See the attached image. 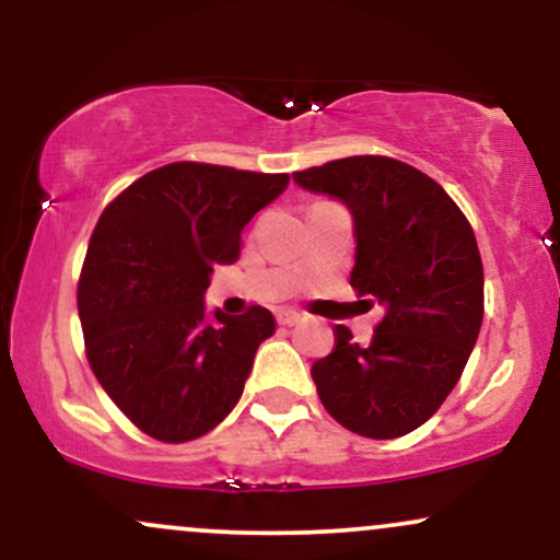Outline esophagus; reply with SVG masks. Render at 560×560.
Here are the masks:
<instances>
[{
	"label": "esophagus",
	"instance_id": "obj_1",
	"mask_svg": "<svg viewBox=\"0 0 560 560\" xmlns=\"http://www.w3.org/2000/svg\"><path fill=\"white\" fill-rule=\"evenodd\" d=\"M276 320H279L281 326H294V324H300L302 316L298 311H279L276 313Z\"/></svg>",
	"mask_w": 560,
	"mask_h": 560
}]
</instances>
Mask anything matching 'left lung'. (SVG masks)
<instances>
[{"mask_svg":"<svg viewBox=\"0 0 560 560\" xmlns=\"http://www.w3.org/2000/svg\"><path fill=\"white\" fill-rule=\"evenodd\" d=\"M352 215L350 284L384 307L369 345L337 326L331 355L313 363L331 419L371 440H395L436 413L464 374L485 316L477 236L434 178L382 155L292 173Z\"/></svg>","mask_w":560,"mask_h":560,"instance_id":"8db88e82","label":"left lung"}]
</instances>
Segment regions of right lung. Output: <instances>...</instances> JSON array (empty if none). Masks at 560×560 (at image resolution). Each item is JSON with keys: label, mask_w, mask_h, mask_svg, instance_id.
Wrapping results in <instances>:
<instances>
[{"label": "right lung", "mask_w": 560, "mask_h": 560, "mask_svg": "<svg viewBox=\"0 0 560 560\" xmlns=\"http://www.w3.org/2000/svg\"><path fill=\"white\" fill-rule=\"evenodd\" d=\"M287 184V173L171 163L120 191L96 221L79 281L86 358L144 434L197 440L240 402L276 320L260 305L208 318L205 292Z\"/></svg>", "instance_id": "1"}]
</instances>
